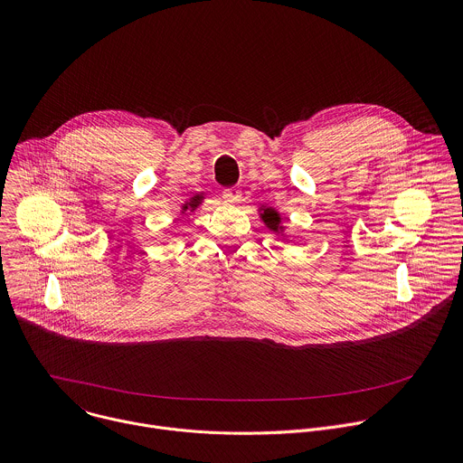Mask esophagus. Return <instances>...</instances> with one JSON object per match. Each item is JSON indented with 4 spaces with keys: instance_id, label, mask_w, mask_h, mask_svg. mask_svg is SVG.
Returning a JSON list of instances; mask_svg holds the SVG:
<instances>
[{
    "instance_id": "esophagus-1",
    "label": "esophagus",
    "mask_w": 463,
    "mask_h": 463,
    "mask_svg": "<svg viewBox=\"0 0 463 463\" xmlns=\"http://www.w3.org/2000/svg\"><path fill=\"white\" fill-rule=\"evenodd\" d=\"M222 196H223V200L229 202V203H240V202H241V189H238V187L225 189V191L222 193Z\"/></svg>"
}]
</instances>
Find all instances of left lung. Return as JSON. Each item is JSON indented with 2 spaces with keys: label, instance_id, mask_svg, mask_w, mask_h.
<instances>
[{
  "label": "left lung",
  "instance_id": "obj_1",
  "mask_svg": "<svg viewBox=\"0 0 463 463\" xmlns=\"http://www.w3.org/2000/svg\"><path fill=\"white\" fill-rule=\"evenodd\" d=\"M261 218H263V222L267 223V227L269 229H272V231H276L278 227H279V214L274 211V209H263V214H261Z\"/></svg>",
  "mask_w": 463,
  "mask_h": 463
}]
</instances>
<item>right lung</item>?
<instances>
[{"label": "right lung", "mask_w": 463, "mask_h": 463, "mask_svg": "<svg viewBox=\"0 0 463 463\" xmlns=\"http://www.w3.org/2000/svg\"><path fill=\"white\" fill-rule=\"evenodd\" d=\"M200 202H202V196H200V194H198V196H194V198H193V200H191V202H189V203H187V205H185V207H184V211H185V209H187V207H189V209H191V211H194V209H196V207H198V205H200Z\"/></svg>", "instance_id": "add662e5"}]
</instances>
